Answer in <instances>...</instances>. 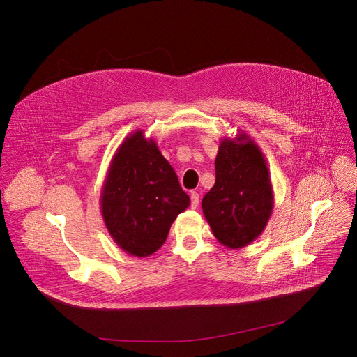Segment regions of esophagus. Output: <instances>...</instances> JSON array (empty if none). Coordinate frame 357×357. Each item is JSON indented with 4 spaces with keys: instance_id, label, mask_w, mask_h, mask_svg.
Segmentation results:
<instances>
[{
    "instance_id": "1",
    "label": "esophagus",
    "mask_w": 357,
    "mask_h": 357,
    "mask_svg": "<svg viewBox=\"0 0 357 357\" xmlns=\"http://www.w3.org/2000/svg\"><path fill=\"white\" fill-rule=\"evenodd\" d=\"M199 205V194L198 192H191V206L197 208Z\"/></svg>"
}]
</instances>
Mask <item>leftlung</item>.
I'll return each mask as SVG.
<instances>
[{
    "label": "left lung",
    "instance_id": "1",
    "mask_svg": "<svg viewBox=\"0 0 357 357\" xmlns=\"http://www.w3.org/2000/svg\"><path fill=\"white\" fill-rule=\"evenodd\" d=\"M274 208L266 158L243 130L224 137L215 158V185L202 199L213 236L228 248H243L264 231Z\"/></svg>",
    "mask_w": 357,
    "mask_h": 357
}]
</instances>
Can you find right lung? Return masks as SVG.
<instances>
[{
  "instance_id": "add662e5",
  "label": "right lung",
  "mask_w": 357,
  "mask_h": 357,
  "mask_svg": "<svg viewBox=\"0 0 357 357\" xmlns=\"http://www.w3.org/2000/svg\"><path fill=\"white\" fill-rule=\"evenodd\" d=\"M144 130H135L117 148L102 186L100 209L113 241L125 252H156L172 222L191 199L178 176Z\"/></svg>"
}]
</instances>
